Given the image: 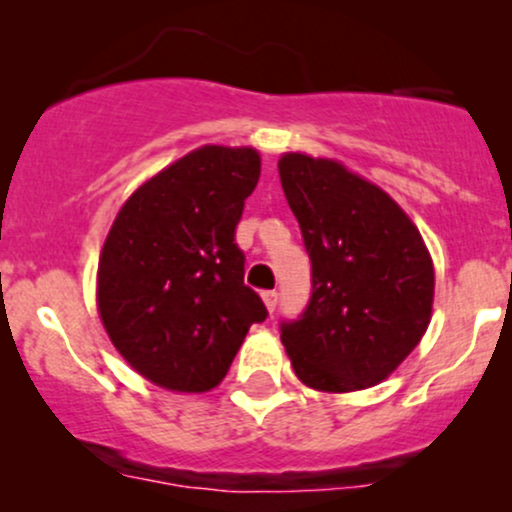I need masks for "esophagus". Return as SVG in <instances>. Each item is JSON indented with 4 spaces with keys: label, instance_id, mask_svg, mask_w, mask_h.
Returning a JSON list of instances; mask_svg holds the SVG:
<instances>
[{
    "label": "esophagus",
    "instance_id": "obj_1",
    "mask_svg": "<svg viewBox=\"0 0 512 512\" xmlns=\"http://www.w3.org/2000/svg\"><path fill=\"white\" fill-rule=\"evenodd\" d=\"M262 301H264V308H267L269 313H274L276 303H279V293H276V291H264L262 293Z\"/></svg>",
    "mask_w": 512,
    "mask_h": 512
}]
</instances>
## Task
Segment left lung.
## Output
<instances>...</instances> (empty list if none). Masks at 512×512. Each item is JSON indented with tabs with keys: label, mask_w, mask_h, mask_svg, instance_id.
<instances>
[{
	"label": "left lung",
	"mask_w": 512,
	"mask_h": 512,
	"mask_svg": "<svg viewBox=\"0 0 512 512\" xmlns=\"http://www.w3.org/2000/svg\"><path fill=\"white\" fill-rule=\"evenodd\" d=\"M279 178L313 264L308 308L281 325L293 373L317 392L383 383L431 322L436 272L419 228L334 158L289 151Z\"/></svg>",
	"instance_id": "8db88e82"
}]
</instances>
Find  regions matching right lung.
Segmentation results:
<instances>
[{"label":"right lung","mask_w":512,"mask_h":512,"mask_svg":"<svg viewBox=\"0 0 512 512\" xmlns=\"http://www.w3.org/2000/svg\"><path fill=\"white\" fill-rule=\"evenodd\" d=\"M260 151L204 144L149 178L117 211L96 274L98 315L142 378L209 392L226 378L264 303L233 243L260 180Z\"/></svg>","instance_id":"add662e5"}]
</instances>
